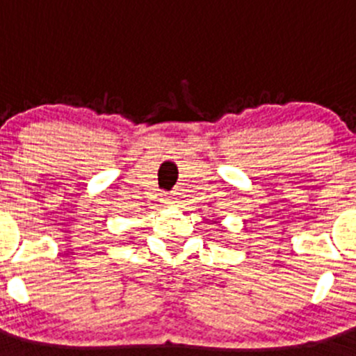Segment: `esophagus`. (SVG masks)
<instances>
[{"label": "esophagus", "instance_id": "1", "mask_svg": "<svg viewBox=\"0 0 356 356\" xmlns=\"http://www.w3.org/2000/svg\"><path fill=\"white\" fill-rule=\"evenodd\" d=\"M165 203H174V200H172L170 195H165Z\"/></svg>", "mask_w": 356, "mask_h": 356}]
</instances>
